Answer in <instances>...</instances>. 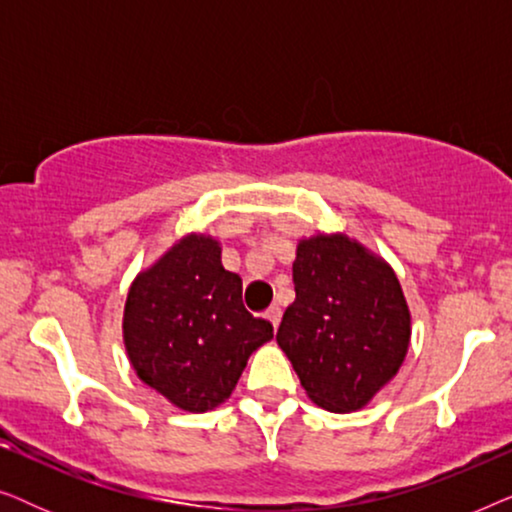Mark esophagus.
<instances>
[{
    "mask_svg": "<svg viewBox=\"0 0 512 512\" xmlns=\"http://www.w3.org/2000/svg\"><path fill=\"white\" fill-rule=\"evenodd\" d=\"M265 317H268V321L272 324V328H279V321H282V310H279V307H270L268 312H265Z\"/></svg>",
    "mask_w": 512,
    "mask_h": 512,
    "instance_id": "1",
    "label": "esophagus"
}]
</instances>
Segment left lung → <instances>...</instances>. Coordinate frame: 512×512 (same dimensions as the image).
<instances>
[{"label":"left lung","instance_id":"obj_1","mask_svg":"<svg viewBox=\"0 0 512 512\" xmlns=\"http://www.w3.org/2000/svg\"><path fill=\"white\" fill-rule=\"evenodd\" d=\"M296 300L277 345L319 408L354 412L398 373L410 345V310L387 261L347 235L298 242Z\"/></svg>","mask_w":512,"mask_h":512}]
</instances>
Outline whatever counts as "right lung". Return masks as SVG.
I'll use <instances>...</instances> for the list:
<instances>
[{"mask_svg": "<svg viewBox=\"0 0 512 512\" xmlns=\"http://www.w3.org/2000/svg\"><path fill=\"white\" fill-rule=\"evenodd\" d=\"M272 324L242 305V279L221 265V244L191 233L139 272L123 312V342L144 384L186 412L233 394Z\"/></svg>", "mask_w": 512, "mask_h": 512, "instance_id": "right-lung-1", "label": "right lung"}]
</instances>
